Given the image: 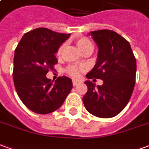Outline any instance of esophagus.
I'll return each mask as SVG.
<instances>
[{
	"label": "esophagus",
	"mask_w": 149,
	"mask_h": 149,
	"mask_svg": "<svg viewBox=\"0 0 149 149\" xmlns=\"http://www.w3.org/2000/svg\"><path fill=\"white\" fill-rule=\"evenodd\" d=\"M78 84H79V81H75V80H73V81H72V84H73V86H77Z\"/></svg>",
	"instance_id": "34e87169"
}]
</instances>
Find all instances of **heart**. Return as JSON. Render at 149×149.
<instances>
[{"mask_svg": "<svg viewBox=\"0 0 149 149\" xmlns=\"http://www.w3.org/2000/svg\"><path fill=\"white\" fill-rule=\"evenodd\" d=\"M76 44L77 45L78 49L81 50L82 53L85 52H93L94 49L93 44L92 43L90 40L87 38V37H81L78 38L76 40ZM64 45H61L59 48L58 51H57V55H60L61 53L62 50H63ZM81 70V68H79L76 65H70L68 68H66V72L68 73L69 76H71L72 77L77 78L80 74V71Z\"/></svg>", "mask_w": 149, "mask_h": 149, "instance_id": "obj_1", "label": "heart"}]
</instances>
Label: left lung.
I'll return each mask as SVG.
<instances>
[{"mask_svg": "<svg viewBox=\"0 0 149 149\" xmlns=\"http://www.w3.org/2000/svg\"><path fill=\"white\" fill-rule=\"evenodd\" d=\"M98 47L97 62L88 79H100L102 85L86 81L84 107L92 115L111 118L118 115L131 98L136 82V63L130 44L114 31L90 32Z\"/></svg>", "mask_w": 149, "mask_h": 149, "instance_id": "obj_1", "label": "left lung"}]
</instances>
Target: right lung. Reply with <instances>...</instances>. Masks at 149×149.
Returning <instances> with one entry per match:
<instances>
[{
  "label": "right lung",
  "instance_id": "right-lung-1",
  "mask_svg": "<svg viewBox=\"0 0 149 149\" xmlns=\"http://www.w3.org/2000/svg\"><path fill=\"white\" fill-rule=\"evenodd\" d=\"M70 34L38 28L24 34L15 49L13 73L15 88L25 106L38 114L58 109L72 88L67 77L51 81L46 77L57 63L55 54Z\"/></svg>",
  "mask_w": 149,
  "mask_h": 149
}]
</instances>
